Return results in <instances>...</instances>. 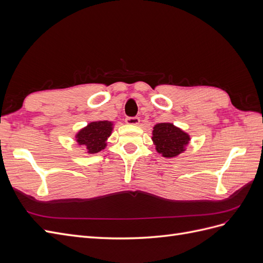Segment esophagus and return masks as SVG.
<instances>
[{"mask_svg": "<svg viewBox=\"0 0 263 263\" xmlns=\"http://www.w3.org/2000/svg\"><path fill=\"white\" fill-rule=\"evenodd\" d=\"M125 122L128 125H138L140 119H139V117H126Z\"/></svg>", "mask_w": 263, "mask_h": 263, "instance_id": "esophagus-1", "label": "esophagus"}]
</instances>
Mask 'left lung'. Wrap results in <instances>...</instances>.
<instances>
[{"label": "left lung", "mask_w": 263, "mask_h": 263, "mask_svg": "<svg viewBox=\"0 0 263 263\" xmlns=\"http://www.w3.org/2000/svg\"><path fill=\"white\" fill-rule=\"evenodd\" d=\"M190 135L171 123H160L154 127L153 141L158 154L164 158H174L185 150Z\"/></svg>", "instance_id": "obj_1"}]
</instances>
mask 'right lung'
<instances>
[{"label":"right lung","instance_id":"1","mask_svg":"<svg viewBox=\"0 0 263 263\" xmlns=\"http://www.w3.org/2000/svg\"><path fill=\"white\" fill-rule=\"evenodd\" d=\"M113 130V123L99 121L87 124L76 135V140L80 146H84L87 154H98L105 149L107 138Z\"/></svg>","mask_w":263,"mask_h":263}]
</instances>
